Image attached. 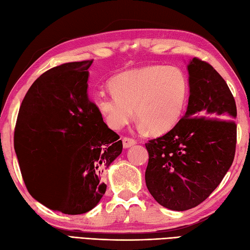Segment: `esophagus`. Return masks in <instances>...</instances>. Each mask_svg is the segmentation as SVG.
<instances>
[{
    "instance_id": "34e87169",
    "label": "esophagus",
    "mask_w": 250,
    "mask_h": 250,
    "mask_svg": "<svg viewBox=\"0 0 250 250\" xmlns=\"http://www.w3.org/2000/svg\"><path fill=\"white\" fill-rule=\"evenodd\" d=\"M122 144H124V148H130L131 146H134L136 144V142L133 139H130V137H124L122 139Z\"/></svg>"
}]
</instances>
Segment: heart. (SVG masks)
Listing matches in <instances>:
<instances>
[{"label": "heart", "mask_w": 250, "mask_h": 250, "mask_svg": "<svg viewBox=\"0 0 250 250\" xmlns=\"http://www.w3.org/2000/svg\"><path fill=\"white\" fill-rule=\"evenodd\" d=\"M113 94L100 95L95 107L110 129L118 130L133 115L141 128L160 135L177 125L188 95V79L177 66L150 65L116 76Z\"/></svg>", "instance_id": "1"}]
</instances>
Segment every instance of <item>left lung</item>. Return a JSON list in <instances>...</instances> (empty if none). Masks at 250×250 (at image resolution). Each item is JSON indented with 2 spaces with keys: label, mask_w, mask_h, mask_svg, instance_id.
<instances>
[{
  "label": "left lung",
  "mask_w": 250,
  "mask_h": 250,
  "mask_svg": "<svg viewBox=\"0 0 250 250\" xmlns=\"http://www.w3.org/2000/svg\"><path fill=\"white\" fill-rule=\"evenodd\" d=\"M186 114L166 135L145 144L148 190L159 204L183 211L198 206L232 166L236 146V105L225 79L198 58L187 65Z\"/></svg>",
  "instance_id": "obj_1"
}]
</instances>
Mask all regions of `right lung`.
<instances>
[{
  "mask_svg": "<svg viewBox=\"0 0 250 250\" xmlns=\"http://www.w3.org/2000/svg\"><path fill=\"white\" fill-rule=\"evenodd\" d=\"M92 61L65 63L36 79L21 103L14 145L26 189L67 215L87 213L106 191L101 177L122 151L119 135L88 97Z\"/></svg>",
  "mask_w": 250,
  "mask_h": 250,
  "instance_id": "right-lung-1",
  "label": "right lung"
}]
</instances>
